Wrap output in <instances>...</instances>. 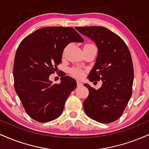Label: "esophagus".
Here are the masks:
<instances>
[{
    "label": "esophagus",
    "mask_w": 149,
    "mask_h": 149,
    "mask_svg": "<svg viewBox=\"0 0 149 149\" xmlns=\"http://www.w3.org/2000/svg\"><path fill=\"white\" fill-rule=\"evenodd\" d=\"M82 85H83V83L79 81V80H78V81H77V86L80 87V86H82Z\"/></svg>",
    "instance_id": "34e87169"
}]
</instances>
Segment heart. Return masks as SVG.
Instances as JSON below:
<instances>
[{
	"label": "heart",
	"instance_id": "1",
	"mask_svg": "<svg viewBox=\"0 0 149 149\" xmlns=\"http://www.w3.org/2000/svg\"><path fill=\"white\" fill-rule=\"evenodd\" d=\"M90 45H87L86 46H90ZM71 73L73 76L77 77V78H80V77H81L83 74V71H82V70H80V69H72L71 71Z\"/></svg>",
	"mask_w": 149,
	"mask_h": 149
}]
</instances>
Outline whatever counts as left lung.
<instances>
[{
	"mask_svg": "<svg viewBox=\"0 0 149 149\" xmlns=\"http://www.w3.org/2000/svg\"><path fill=\"white\" fill-rule=\"evenodd\" d=\"M75 29L95 42L98 49L88 80L102 81L98 90L84 84L89 90V96L83 102L85 113L102 123L114 122L122 115L132 96L134 70L129 49L121 38L105 27Z\"/></svg>",
	"mask_w": 149,
	"mask_h": 149,
	"instance_id": "1",
	"label": "left lung"
}]
</instances>
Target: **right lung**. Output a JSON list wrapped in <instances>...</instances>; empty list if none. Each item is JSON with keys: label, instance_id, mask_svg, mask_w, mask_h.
<instances>
[{"label": "right lung", "instance_id": "1", "mask_svg": "<svg viewBox=\"0 0 149 149\" xmlns=\"http://www.w3.org/2000/svg\"><path fill=\"white\" fill-rule=\"evenodd\" d=\"M83 41L71 27L49 26L36 30L19 44L13 66L15 89L31 118L47 123L62 113L65 102L76 88V81L62 76L60 83L54 84L49 75L61 62L66 45Z\"/></svg>", "mask_w": 149, "mask_h": 149}]
</instances>
